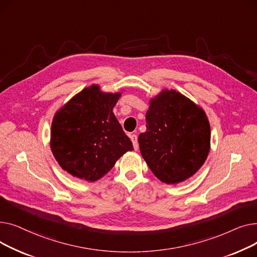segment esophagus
<instances>
[{
    "instance_id": "esophagus-1",
    "label": "esophagus",
    "mask_w": 257,
    "mask_h": 257,
    "mask_svg": "<svg viewBox=\"0 0 257 257\" xmlns=\"http://www.w3.org/2000/svg\"><path fill=\"white\" fill-rule=\"evenodd\" d=\"M132 144H133V148L134 150H138L139 149V143H138V136L137 134H131V136L129 137Z\"/></svg>"
}]
</instances>
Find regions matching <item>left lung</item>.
Listing matches in <instances>:
<instances>
[{"label": "left lung", "instance_id": "left-lung-1", "mask_svg": "<svg viewBox=\"0 0 257 257\" xmlns=\"http://www.w3.org/2000/svg\"><path fill=\"white\" fill-rule=\"evenodd\" d=\"M149 104L147 130L139 136L141 154L160 181L183 182L208 156V117L203 108L175 89H163Z\"/></svg>", "mask_w": 257, "mask_h": 257}]
</instances>
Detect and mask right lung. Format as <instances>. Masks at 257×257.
Masks as SVG:
<instances>
[{"label":"right lung","mask_w":257,"mask_h":257,"mask_svg":"<svg viewBox=\"0 0 257 257\" xmlns=\"http://www.w3.org/2000/svg\"><path fill=\"white\" fill-rule=\"evenodd\" d=\"M121 92H106L100 85L83 88L53 117L50 146L62 170L73 177L94 182L133 146L113 113Z\"/></svg>","instance_id":"obj_1"}]
</instances>
